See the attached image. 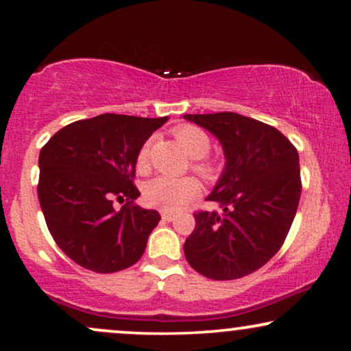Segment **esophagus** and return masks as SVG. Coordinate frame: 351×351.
<instances>
[{"label":"esophagus","instance_id":"34e87169","mask_svg":"<svg viewBox=\"0 0 351 351\" xmlns=\"http://www.w3.org/2000/svg\"><path fill=\"white\" fill-rule=\"evenodd\" d=\"M161 219L165 220V222H172V220L176 219V214L166 213V210H162V213H161Z\"/></svg>","mask_w":351,"mask_h":351}]
</instances>
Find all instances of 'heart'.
<instances>
[{"label": "heart", "mask_w": 351, "mask_h": 351, "mask_svg": "<svg viewBox=\"0 0 351 351\" xmlns=\"http://www.w3.org/2000/svg\"><path fill=\"white\" fill-rule=\"evenodd\" d=\"M176 141L185 148V152L193 158L191 169L199 174L206 182H215L222 174V165L217 160L206 156L210 148L209 134L195 124H180L174 131ZM150 141L138 148L136 156V169L141 174L148 171V158H150ZM201 186L193 177H166L160 176L148 182L143 189V199L152 208L176 213L184 209L190 201L199 195Z\"/></svg>", "instance_id": "b5f03b06"}]
</instances>
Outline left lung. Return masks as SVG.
I'll return each mask as SVG.
<instances>
[{
    "instance_id": "obj_1",
    "label": "left lung",
    "mask_w": 351,
    "mask_h": 351,
    "mask_svg": "<svg viewBox=\"0 0 351 351\" xmlns=\"http://www.w3.org/2000/svg\"><path fill=\"white\" fill-rule=\"evenodd\" d=\"M222 143L225 169L209 201L222 213H195L184 244L196 271L217 281L238 280L265 265L285 243L299 208V153L270 124L233 112L184 114Z\"/></svg>"
}]
</instances>
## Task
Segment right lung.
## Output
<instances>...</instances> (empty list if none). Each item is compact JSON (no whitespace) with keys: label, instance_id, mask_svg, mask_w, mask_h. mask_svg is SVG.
<instances>
[{"label":"right lung","instance_id":"add662e5","mask_svg":"<svg viewBox=\"0 0 351 351\" xmlns=\"http://www.w3.org/2000/svg\"><path fill=\"white\" fill-rule=\"evenodd\" d=\"M166 121L104 113L66 124L41 148L38 198L46 225L80 267L114 273L142 257L161 215L134 203L136 156ZM114 199L127 201L119 211Z\"/></svg>","mask_w":351,"mask_h":351}]
</instances>
